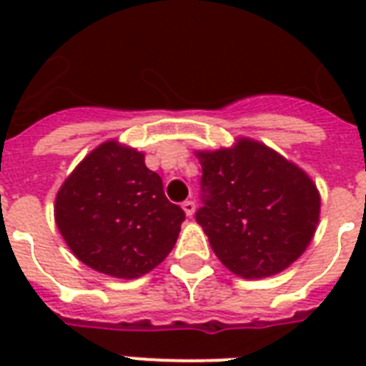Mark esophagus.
<instances>
[{
    "label": "esophagus",
    "instance_id": "esophagus-1",
    "mask_svg": "<svg viewBox=\"0 0 366 366\" xmlns=\"http://www.w3.org/2000/svg\"><path fill=\"white\" fill-rule=\"evenodd\" d=\"M182 211L186 212V217H188V218L194 217V212H195V203H194V201H184V203H182Z\"/></svg>",
    "mask_w": 366,
    "mask_h": 366
}]
</instances>
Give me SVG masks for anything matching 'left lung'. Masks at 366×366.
Returning <instances> with one entry per match:
<instances>
[{
	"label": "left lung",
	"mask_w": 366,
	"mask_h": 366,
	"mask_svg": "<svg viewBox=\"0 0 366 366\" xmlns=\"http://www.w3.org/2000/svg\"><path fill=\"white\" fill-rule=\"evenodd\" d=\"M205 207L195 218L211 249L243 279L277 275L312 243L321 195L304 169L249 137L229 148L195 149Z\"/></svg>",
	"instance_id": "1"
}]
</instances>
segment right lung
Returning <instances> with one entry per match:
<instances>
[{
	"instance_id": "obj_1",
	"label": "right lung",
	"mask_w": 366,
	"mask_h": 366,
	"mask_svg": "<svg viewBox=\"0 0 366 366\" xmlns=\"http://www.w3.org/2000/svg\"><path fill=\"white\" fill-rule=\"evenodd\" d=\"M184 218L142 152L117 138L91 149L54 197V222L77 260L116 279H138L159 266Z\"/></svg>"
}]
</instances>
